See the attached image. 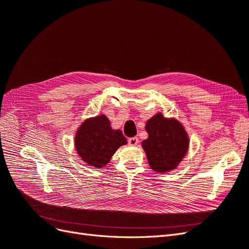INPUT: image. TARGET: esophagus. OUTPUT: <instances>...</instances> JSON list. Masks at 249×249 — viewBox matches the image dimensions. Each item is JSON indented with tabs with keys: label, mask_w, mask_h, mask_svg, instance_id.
<instances>
[{
	"label": "esophagus",
	"mask_w": 249,
	"mask_h": 249,
	"mask_svg": "<svg viewBox=\"0 0 249 249\" xmlns=\"http://www.w3.org/2000/svg\"><path fill=\"white\" fill-rule=\"evenodd\" d=\"M127 142H129V144L132 145V146H136L138 143H139V140H138V137H132V138H129V140H127Z\"/></svg>",
	"instance_id": "1"
}]
</instances>
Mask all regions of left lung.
Instances as JSON below:
<instances>
[{
    "mask_svg": "<svg viewBox=\"0 0 249 249\" xmlns=\"http://www.w3.org/2000/svg\"><path fill=\"white\" fill-rule=\"evenodd\" d=\"M147 139L142 141L148 164L157 172L176 169L185 157L189 139L183 125L175 118H165L161 113L147 120Z\"/></svg>",
    "mask_w": 249,
    "mask_h": 249,
    "instance_id": "left-lung-1",
    "label": "left lung"
}]
</instances>
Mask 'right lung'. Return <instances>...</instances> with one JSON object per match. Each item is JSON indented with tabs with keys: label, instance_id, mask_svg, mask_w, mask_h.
Returning <instances> with one entry per match:
<instances>
[{
	"label": "right lung",
	"instance_id": "add662e5",
	"mask_svg": "<svg viewBox=\"0 0 249 249\" xmlns=\"http://www.w3.org/2000/svg\"><path fill=\"white\" fill-rule=\"evenodd\" d=\"M126 144V138L120 130H113L110 120L99 115L85 120L77 131L74 145L78 155L90 166H106L119 146Z\"/></svg>",
	"mask_w": 249,
	"mask_h": 249
}]
</instances>
